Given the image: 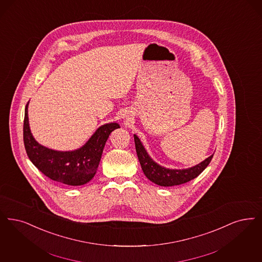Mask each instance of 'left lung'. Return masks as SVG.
Segmentation results:
<instances>
[{"label":"left lung","mask_w":262,"mask_h":262,"mask_svg":"<svg viewBox=\"0 0 262 262\" xmlns=\"http://www.w3.org/2000/svg\"><path fill=\"white\" fill-rule=\"evenodd\" d=\"M137 157L139 160L141 168L146 178L160 186H174L186 183L190 180L197 178L200 173L209 166L213 154L201 162L198 165L183 169L167 168L157 164L147 153L146 149L141 143L140 139L134 135Z\"/></svg>","instance_id":"1"}]
</instances>
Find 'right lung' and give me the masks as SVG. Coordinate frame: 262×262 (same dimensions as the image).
<instances>
[{
	"label": "right lung",
	"instance_id": "1",
	"mask_svg": "<svg viewBox=\"0 0 262 262\" xmlns=\"http://www.w3.org/2000/svg\"><path fill=\"white\" fill-rule=\"evenodd\" d=\"M25 108L23 140L28 158L40 171L56 182L80 186L91 181L98 168L105 143L110 134L119 128L118 123L99 126L83 146L73 151H57L42 146L33 137Z\"/></svg>",
	"mask_w": 262,
	"mask_h": 262
}]
</instances>
